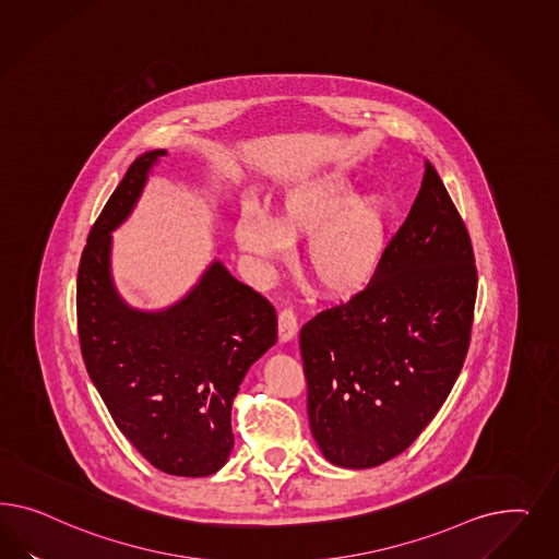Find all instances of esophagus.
Returning <instances> with one entry per match:
<instances>
[{
	"label": "esophagus",
	"instance_id": "34e87169",
	"mask_svg": "<svg viewBox=\"0 0 559 559\" xmlns=\"http://www.w3.org/2000/svg\"><path fill=\"white\" fill-rule=\"evenodd\" d=\"M297 328H299V323H297V316H295L293 307H283L278 311V336L281 340L287 342L293 338L297 334Z\"/></svg>",
	"mask_w": 559,
	"mask_h": 559
}]
</instances>
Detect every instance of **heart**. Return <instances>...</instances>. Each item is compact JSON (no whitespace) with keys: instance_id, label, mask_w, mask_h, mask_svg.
I'll use <instances>...</instances> for the list:
<instances>
[{"instance_id":"obj_1","label":"heart","mask_w":559,"mask_h":559,"mask_svg":"<svg viewBox=\"0 0 559 559\" xmlns=\"http://www.w3.org/2000/svg\"><path fill=\"white\" fill-rule=\"evenodd\" d=\"M307 239L305 264L320 287L350 297L377 274L385 250V204L358 197L342 171H323L287 188L276 219L252 206L237 221V241L262 264L285 260L293 241Z\"/></svg>"}]
</instances>
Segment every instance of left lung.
<instances>
[{"label": "left lung", "instance_id": "obj_1", "mask_svg": "<svg viewBox=\"0 0 559 559\" xmlns=\"http://www.w3.org/2000/svg\"><path fill=\"white\" fill-rule=\"evenodd\" d=\"M371 283L301 328L307 414L323 457L367 469L404 453L463 369L474 248L430 162Z\"/></svg>", "mask_w": 559, "mask_h": 559}]
</instances>
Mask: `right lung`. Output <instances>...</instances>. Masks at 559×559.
<instances>
[{
  "instance_id": "right-lung-1",
  "label": "right lung",
  "mask_w": 559,
  "mask_h": 559,
  "mask_svg": "<svg viewBox=\"0 0 559 559\" xmlns=\"http://www.w3.org/2000/svg\"><path fill=\"white\" fill-rule=\"evenodd\" d=\"M166 150L139 155L94 223L78 271L85 369L120 432L159 472L215 474L234 449L231 406L276 342V311L215 260L185 299L139 311L112 285L110 243Z\"/></svg>"
}]
</instances>
